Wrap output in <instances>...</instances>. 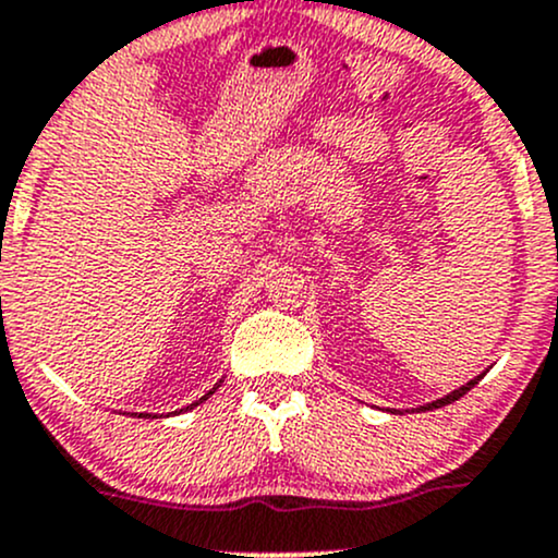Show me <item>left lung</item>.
Here are the masks:
<instances>
[{"label":"left lung","mask_w":558,"mask_h":558,"mask_svg":"<svg viewBox=\"0 0 558 558\" xmlns=\"http://www.w3.org/2000/svg\"><path fill=\"white\" fill-rule=\"evenodd\" d=\"M482 377H484V373H482V375H478V377H473V380H469V383H465V386H460V388H458V391L447 393V397H445V399H436V401H430V404H425V407H421V410H423V412H425V410H439V407H445V404H452V401H458L460 397H465V393H469V391H471V388H473V386H476V383H478V380H482Z\"/></svg>","instance_id":"left-lung-1"}]
</instances>
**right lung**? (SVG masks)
<instances>
[{"instance_id": "1", "label": "right lung", "mask_w": 558, "mask_h": 558, "mask_svg": "<svg viewBox=\"0 0 558 558\" xmlns=\"http://www.w3.org/2000/svg\"><path fill=\"white\" fill-rule=\"evenodd\" d=\"M215 388H218V386H215ZM215 388H213V391H207L205 397H202L199 401H194V404H191V407H196V404H202V401H207V399L215 393ZM191 407H185V410H191ZM181 412H183V410H181ZM137 417H151V415H148V412H141V415H137ZM154 417H157V415H154Z\"/></svg>"}]
</instances>
